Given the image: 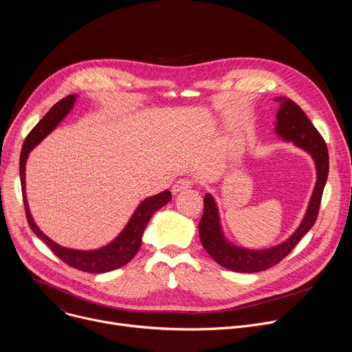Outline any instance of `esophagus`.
Listing matches in <instances>:
<instances>
[{"label":"esophagus","instance_id":"esophagus-1","mask_svg":"<svg viewBox=\"0 0 352 352\" xmlns=\"http://www.w3.org/2000/svg\"><path fill=\"white\" fill-rule=\"evenodd\" d=\"M193 185V182H192V179H188V178H182V179H178L174 185H173V188H171V192H173V195H177V193H179V192H182V190H185V189H188V188H190Z\"/></svg>","mask_w":352,"mask_h":352}]
</instances>
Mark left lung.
<instances>
[{"label": "left lung", "instance_id": "left-lung-1", "mask_svg": "<svg viewBox=\"0 0 352 352\" xmlns=\"http://www.w3.org/2000/svg\"><path fill=\"white\" fill-rule=\"evenodd\" d=\"M280 109L276 116L274 132L284 142L305 150L315 162L316 182L305 216L298 228L281 243L266 249H249L232 243L224 234L219 206L212 193L205 195V210L199 221V236L206 252L220 266L238 273L263 272L281 262L294 246L315 224L323 189L329 175V152L326 143L314 124L298 104L287 97H274Z\"/></svg>", "mask_w": 352, "mask_h": 352}]
</instances>
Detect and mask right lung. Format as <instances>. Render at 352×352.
<instances>
[{
    "instance_id": "1",
    "label": "right lung",
    "mask_w": 352,
    "mask_h": 352,
    "mask_svg": "<svg viewBox=\"0 0 352 352\" xmlns=\"http://www.w3.org/2000/svg\"><path fill=\"white\" fill-rule=\"evenodd\" d=\"M76 94L67 96L58 102L56 106L50 109V111L38 121V124L30 131V133L26 136L22 152H21V162H19V174H21V185H22V195H23V205L26 212V219L29 223V227L32 231L40 238L50 249L53 250L54 255L58 256L63 262L67 265L82 270L87 273H107L111 270H116L118 267L125 266L128 262L133 259L136 252L142 245V236L143 232L159 209L166 206L171 200V192L168 189L148 196L138 205L135 212L132 213L129 221L124 227V230L107 245L100 246L97 249H72L65 248L57 242H54L52 238H48L36 224L26 197V162L30 155L32 150L50 133H52L63 121L64 118L71 113V110L75 106L76 102Z\"/></svg>"
}]
</instances>
